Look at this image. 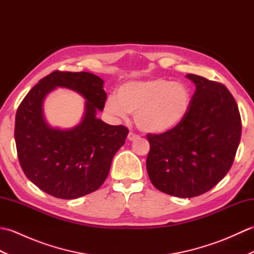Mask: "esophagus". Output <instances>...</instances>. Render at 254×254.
I'll list each match as a JSON object with an SVG mask.
<instances>
[{"mask_svg":"<svg viewBox=\"0 0 254 254\" xmlns=\"http://www.w3.org/2000/svg\"><path fill=\"white\" fill-rule=\"evenodd\" d=\"M138 138H139V136L136 135L135 133H133V132L128 133V135H127V139H128V141H135V139H138Z\"/></svg>","mask_w":254,"mask_h":254,"instance_id":"esophagus-1","label":"esophagus"}]
</instances>
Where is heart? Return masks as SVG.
Segmentation results:
<instances>
[{"instance_id":"1","label":"heart","mask_w":254,"mask_h":254,"mask_svg":"<svg viewBox=\"0 0 254 254\" xmlns=\"http://www.w3.org/2000/svg\"><path fill=\"white\" fill-rule=\"evenodd\" d=\"M190 104V91L185 85L154 78L121 85L116 97H108L105 110L109 116L121 119L132 113L141 131L164 133L183 120Z\"/></svg>"}]
</instances>
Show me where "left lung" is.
Instances as JSON below:
<instances>
[{"label":"left lung","mask_w":254,"mask_h":254,"mask_svg":"<svg viewBox=\"0 0 254 254\" xmlns=\"http://www.w3.org/2000/svg\"><path fill=\"white\" fill-rule=\"evenodd\" d=\"M195 84L190 108L170 131L147 134L148 177L157 190L177 197L209 191L233 166L241 137V118L225 85L188 74Z\"/></svg>","instance_id":"left-lung-1"}]
</instances>
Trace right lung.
Masks as SVG:
<instances>
[{"mask_svg":"<svg viewBox=\"0 0 254 254\" xmlns=\"http://www.w3.org/2000/svg\"><path fill=\"white\" fill-rule=\"evenodd\" d=\"M58 85L86 99L83 121L71 130L53 129L43 118L42 102ZM106 100L104 80L97 75L55 71L20 102L15 119L16 149L24 174L40 190L71 199L98 190L105 182L113 156L128 134L124 126H109L96 118Z\"/></svg>","mask_w":254,"mask_h":254,"instance_id":"1","label":"right lung"}]
</instances>
